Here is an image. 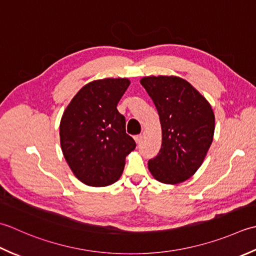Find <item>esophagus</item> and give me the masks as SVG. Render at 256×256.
Listing matches in <instances>:
<instances>
[{"instance_id": "34e87169", "label": "esophagus", "mask_w": 256, "mask_h": 256, "mask_svg": "<svg viewBox=\"0 0 256 256\" xmlns=\"http://www.w3.org/2000/svg\"><path fill=\"white\" fill-rule=\"evenodd\" d=\"M134 142H137V144H139L142 140V134H137V136H134Z\"/></svg>"}]
</instances>
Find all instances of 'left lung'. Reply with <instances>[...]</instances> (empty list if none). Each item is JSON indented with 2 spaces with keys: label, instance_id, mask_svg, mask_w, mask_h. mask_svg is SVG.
I'll return each mask as SVG.
<instances>
[{
  "label": "left lung",
  "instance_id": "obj_1",
  "mask_svg": "<svg viewBox=\"0 0 256 256\" xmlns=\"http://www.w3.org/2000/svg\"><path fill=\"white\" fill-rule=\"evenodd\" d=\"M140 84L157 107L162 134L161 149L148 161V169L161 184H181L206 159L214 136V112L206 98L179 76H146Z\"/></svg>",
  "mask_w": 256,
  "mask_h": 256
}]
</instances>
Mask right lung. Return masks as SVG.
Returning a JSON list of instances; mask_svg holds the SVG:
<instances>
[{"label": "right lung", "mask_w": 256, "mask_h": 256, "mask_svg": "<svg viewBox=\"0 0 256 256\" xmlns=\"http://www.w3.org/2000/svg\"><path fill=\"white\" fill-rule=\"evenodd\" d=\"M130 85L128 78H104L82 86L62 112L60 148L76 178L90 186L116 182L126 157L136 148L117 110Z\"/></svg>", "instance_id": "1"}]
</instances>
